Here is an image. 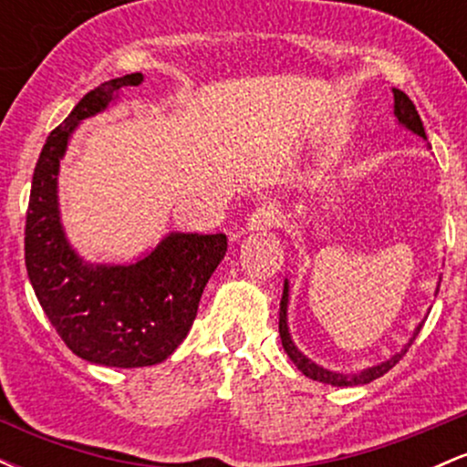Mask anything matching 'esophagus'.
I'll list each match as a JSON object with an SVG mask.
<instances>
[{
  "label": "esophagus",
  "mask_w": 467,
  "mask_h": 467,
  "mask_svg": "<svg viewBox=\"0 0 467 467\" xmlns=\"http://www.w3.org/2000/svg\"><path fill=\"white\" fill-rule=\"evenodd\" d=\"M281 217H278V211L275 206H259L252 215L245 219V230L248 233H261V230H270L278 226Z\"/></svg>",
  "instance_id": "34e87169"
}]
</instances>
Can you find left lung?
<instances>
[{"label":"left lung","mask_w":467,"mask_h":467,"mask_svg":"<svg viewBox=\"0 0 467 467\" xmlns=\"http://www.w3.org/2000/svg\"><path fill=\"white\" fill-rule=\"evenodd\" d=\"M393 99H395V116H398V122L401 127H406V130H410L412 133H417V136H421L423 140H426V131H423V122L420 114H417L415 105H412V100L406 96L401 89H393ZM437 292H439V285H437ZM287 301H289V285H287V278L285 283H283V298H281V312H278V334H281V342H283V349L289 356V360L296 364V368L301 371L303 375H307V378L316 379V382H325V384H331V387H358V384H368L373 382V379L382 378L384 373H389L390 368L398 364L401 358H404V353L409 351V347L412 345V340H415L417 334L421 331V325H417L415 334L409 340V345L404 347L400 353H395V356H390L387 362L382 364H375V367H368L364 368L360 373H337V371H329V368H323L318 367V364L309 360L307 356H303L301 351L296 349V345L292 342V336H289V327H287Z\"/></svg>","instance_id":"8db88e82"}]
</instances>
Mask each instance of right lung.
Returning a JSON list of instances; mask_svg holds the SVG:
<instances>
[{
  "mask_svg": "<svg viewBox=\"0 0 467 467\" xmlns=\"http://www.w3.org/2000/svg\"><path fill=\"white\" fill-rule=\"evenodd\" d=\"M142 74L107 80L78 100L47 136L36 160L26 215V270L39 305L61 340L103 367H151L166 360L200 307L208 278L226 254V234L171 233L130 265L88 264L74 252L58 215V164L69 136Z\"/></svg>",
  "mask_w": 467,
  "mask_h": 467,
  "instance_id": "obj_1",
  "label": "right lung"
}]
</instances>
